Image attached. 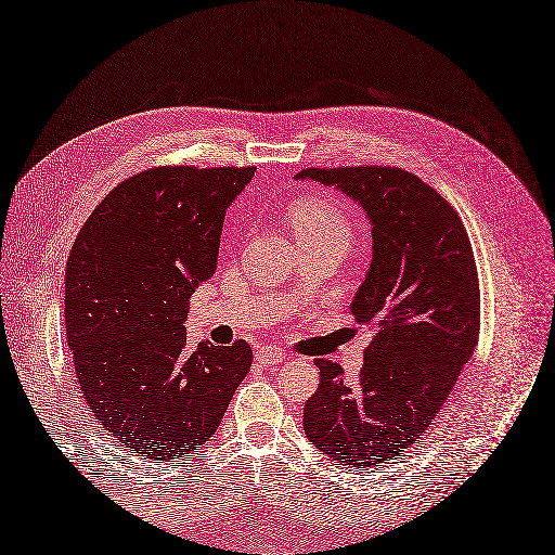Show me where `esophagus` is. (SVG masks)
I'll list each match as a JSON object with an SVG mask.
<instances>
[{"instance_id":"34e87169","label":"esophagus","mask_w":555,"mask_h":555,"mask_svg":"<svg viewBox=\"0 0 555 555\" xmlns=\"http://www.w3.org/2000/svg\"><path fill=\"white\" fill-rule=\"evenodd\" d=\"M257 360L261 362V365H269V367H275V365H280V362H284V351L282 349H278V347H261V349H257Z\"/></svg>"}]
</instances>
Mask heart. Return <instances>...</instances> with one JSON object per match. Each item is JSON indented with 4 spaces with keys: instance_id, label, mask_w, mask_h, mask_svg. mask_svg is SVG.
<instances>
[{
    "instance_id": "b5f03b06",
    "label": "heart",
    "mask_w": 555,
    "mask_h": 555,
    "mask_svg": "<svg viewBox=\"0 0 555 555\" xmlns=\"http://www.w3.org/2000/svg\"><path fill=\"white\" fill-rule=\"evenodd\" d=\"M289 227L296 236L300 234H341L349 238L351 220L341 204L331 197H308L294 204L289 214Z\"/></svg>"
}]
</instances>
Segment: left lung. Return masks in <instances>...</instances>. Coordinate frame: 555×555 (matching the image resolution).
Listing matches in <instances>:
<instances>
[{
    "label": "left lung",
    "mask_w": 555,
    "mask_h": 555,
    "mask_svg": "<svg viewBox=\"0 0 555 555\" xmlns=\"http://www.w3.org/2000/svg\"><path fill=\"white\" fill-rule=\"evenodd\" d=\"M372 224V263L351 302L374 337L358 384L317 360L302 413L310 443L341 466L372 468L406 452L446 404L480 335V282L464 222L431 185L399 167H308Z\"/></svg>",
    "instance_id": "left-lung-1"
}]
</instances>
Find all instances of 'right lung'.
<instances>
[{
    "label": "right lung",
    "instance_id": "obj_1",
    "mask_svg": "<svg viewBox=\"0 0 555 555\" xmlns=\"http://www.w3.org/2000/svg\"><path fill=\"white\" fill-rule=\"evenodd\" d=\"M255 167H154L93 208L66 263V339L93 420L146 460L218 429L253 349L190 347V296L218 269L229 204Z\"/></svg>",
    "mask_w": 555,
    "mask_h": 555
}]
</instances>
